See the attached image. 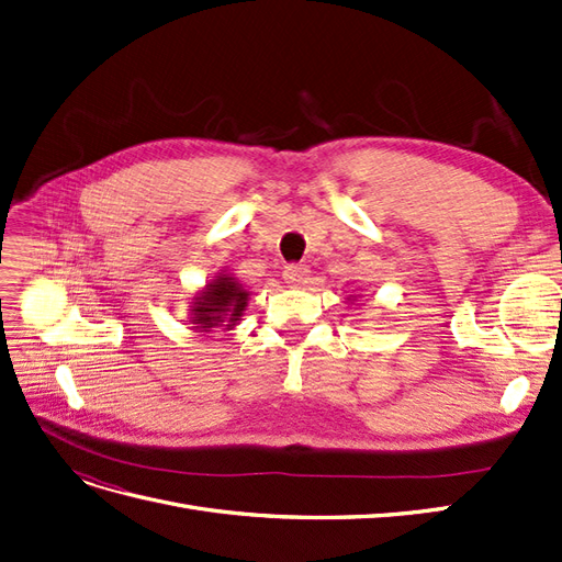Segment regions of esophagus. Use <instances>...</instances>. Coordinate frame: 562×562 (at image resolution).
<instances>
[{
  "mask_svg": "<svg viewBox=\"0 0 562 562\" xmlns=\"http://www.w3.org/2000/svg\"><path fill=\"white\" fill-rule=\"evenodd\" d=\"M310 267L307 265H297V262H293V265H285L283 267V279H285V283H291V285H295V288H300V285H304V283H310Z\"/></svg>",
  "mask_w": 562,
  "mask_h": 562,
  "instance_id": "1",
  "label": "esophagus"
}]
</instances>
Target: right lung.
<instances>
[{
	"instance_id": "obj_1",
	"label": "right lung",
	"mask_w": 562,
	"mask_h": 562,
	"mask_svg": "<svg viewBox=\"0 0 562 562\" xmlns=\"http://www.w3.org/2000/svg\"><path fill=\"white\" fill-rule=\"evenodd\" d=\"M248 307V291L244 283L229 274H220L203 291L196 293L190 318L199 333H209L211 328L223 326L232 330L241 321Z\"/></svg>"
}]
</instances>
